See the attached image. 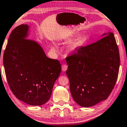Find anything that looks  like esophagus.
I'll use <instances>...</instances> for the list:
<instances>
[{
	"label": "esophagus",
	"instance_id": "obj_1",
	"mask_svg": "<svg viewBox=\"0 0 127 127\" xmlns=\"http://www.w3.org/2000/svg\"><path fill=\"white\" fill-rule=\"evenodd\" d=\"M62 68V71L65 72L67 71V69H68V66L66 65V64H63Z\"/></svg>",
	"mask_w": 127,
	"mask_h": 127
}]
</instances>
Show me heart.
I'll use <instances>...</instances> for the list:
<instances>
[{"label":"heart","instance_id":"b5f03b06","mask_svg":"<svg viewBox=\"0 0 127 127\" xmlns=\"http://www.w3.org/2000/svg\"><path fill=\"white\" fill-rule=\"evenodd\" d=\"M81 43L80 40H76V41H74L73 43H72V45H71V47H70V49H71V51H74V50H76L77 48L80 47V45H81ZM53 49L54 50H55V51H56V50H57V48L55 47H54Z\"/></svg>","mask_w":127,"mask_h":127}]
</instances>
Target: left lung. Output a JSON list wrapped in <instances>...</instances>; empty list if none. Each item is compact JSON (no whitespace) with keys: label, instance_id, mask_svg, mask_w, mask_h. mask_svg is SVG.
<instances>
[{"label":"left lung","instance_id":"1","mask_svg":"<svg viewBox=\"0 0 127 127\" xmlns=\"http://www.w3.org/2000/svg\"><path fill=\"white\" fill-rule=\"evenodd\" d=\"M102 35L104 37L81 46L66 58L71 95L82 107H91L106 100L118 78L120 55L116 39L110 32Z\"/></svg>","mask_w":127,"mask_h":127}]
</instances>
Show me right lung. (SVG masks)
I'll use <instances>...</instances> for the list:
<instances>
[{
    "instance_id": "1",
    "label": "right lung",
    "mask_w": 127,
    "mask_h": 127,
    "mask_svg": "<svg viewBox=\"0 0 127 127\" xmlns=\"http://www.w3.org/2000/svg\"><path fill=\"white\" fill-rule=\"evenodd\" d=\"M29 26L22 24L12 31L3 56L5 76L13 94L31 106L49 100L61 72L59 60L46 56L37 42L25 39Z\"/></svg>"
}]
</instances>
